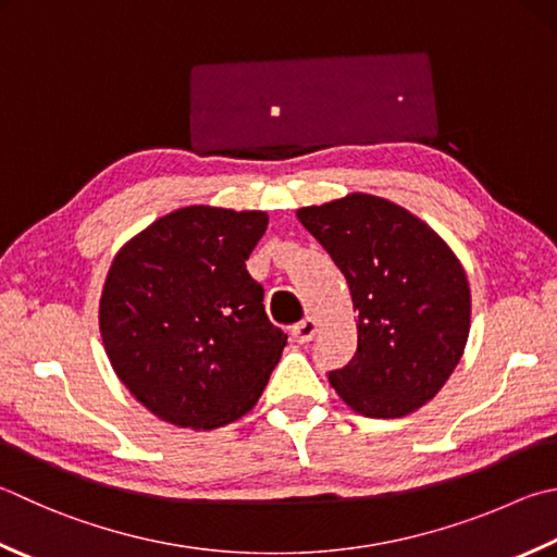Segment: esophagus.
Segmentation results:
<instances>
[{"mask_svg":"<svg viewBox=\"0 0 557 557\" xmlns=\"http://www.w3.org/2000/svg\"><path fill=\"white\" fill-rule=\"evenodd\" d=\"M314 334H318V320L314 318H306L302 322H298L296 327H293V339L298 344H308Z\"/></svg>","mask_w":557,"mask_h":557,"instance_id":"obj_1","label":"esophagus"}]
</instances>
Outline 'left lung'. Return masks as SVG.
<instances>
[{
  "instance_id": "8db88e82",
  "label": "left lung",
  "mask_w": 557,
  "mask_h": 557,
  "mask_svg": "<svg viewBox=\"0 0 557 557\" xmlns=\"http://www.w3.org/2000/svg\"><path fill=\"white\" fill-rule=\"evenodd\" d=\"M296 215L344 274L359 312L354 359L330 373V385L363 417L417 412L468 344L470 286L460 259L422 218L373 194H346Z\"/></svg>"
}]
</instances>
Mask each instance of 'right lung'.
I'll return each mask as SVG.
<instances>
[{"mask_svg": "<svg viewBox=\"0 0 557 557\" xmlns=\"http://www.w3.org/2000/svg\"><path fill=\"white\" fill-rule=\"evenodd\" d=\"M267 225L264 211L184 206L115 251L101 342L119 381L162 422L225 426L264 393L288 339L245 269Z\"/></svg>", "mask_w": 557, "mask_h": 557, "instance_id": "right-lung-1", "label": "right lung"}]
</instances>
